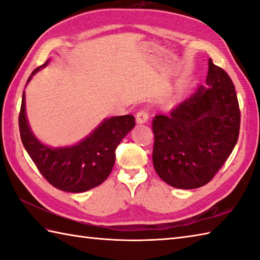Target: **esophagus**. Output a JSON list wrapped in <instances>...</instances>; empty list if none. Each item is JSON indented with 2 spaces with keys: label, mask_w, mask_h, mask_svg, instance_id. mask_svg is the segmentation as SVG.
<instances>
[{
  "label": "esophagus",
  "mask_w": 260,
  "mask_h": 260,
  "mask_svg": "<svg viewBox=\"0 0 260 260\" xmlns=\"http://www.w3.org/2000/svg\"><path fill=\"white\" fill-rule=\"evenodd\" d=\"M136 121L137 123H146L148 121V112L146 110H141L136 115Z\"/></svg>",
  "instance_id": "34e87169"
}]
</instances>
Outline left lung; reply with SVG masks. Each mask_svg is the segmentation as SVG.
<instances>
[{
    "label": "left lung",
    "instance_id": "obj_1",
    "mask_svg": "<svg viewBox=\"0 0 260 260\" xmlns=\"http://www.w3.org/2000/svg\"><path fill=\"white\" fill-rule=\"evenodd\" d=\"M238 97L231 78L208 60L206 85L153 120V164L159 178L178 189L207 184L236 146Z\"/></svg>",
    "mask_w": 260,
    "mask_h": 260
}]
</instances>
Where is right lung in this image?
Segmentation results:
<instances>
[{
	"label": "right lung",
	"instance_id": "add662e5",
	"mask_svg": "<svg viewBox=\"0 0 260 260\" xmlns=\"http://www.w3.org/2000/svg\"><path fill=\"white\" fill-rule=\"evenodd\" d=\"M50 60L32 71L45 68ZM134 115L106 117L79 143L66 147L43 144L34 135L26 114V95L22 94L19 129L23 147L39 172L53 187L67 192H84L102 184L115 163V149L122 139L134 129Z\"/></svg>",
	"mask_w": 260,
	"mask_h": 260
}]
</instances>
